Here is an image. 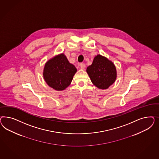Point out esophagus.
Wrapping results in <instances>:
<instances>
[{
    "mask_svg": "<svg viewBox=\"0 0 159 159\" xmlns=\"http://www.w3.org/2000/svg\"><path fill=\"white\" fill-rule=\"evenodd\" d=\"M80 66L81 69H84L86 68V65H85V64H84V63H81V64L80 65Z\"/></svg>",
    "mask_w": 159,
    "mask_h": 159,
    "instance_id": "obj_1",
    "label": "esophagus"
}]
</instances>
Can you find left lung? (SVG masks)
I'll list each match as a JSON object with an SVG mask.
<instances>
[{"instance_id": "8db88e82", "label": "left lung", "mask_w": 159, "mask_h": 159, "mask_svg": "<svg viewBox=\"0 0 159 159\" xmlns=\"http://www.w3.org/2000/svg\"><path fill=\"white\" fill-rule=\"evenodd\" d=\"M86 72L92 83L99 89L106 90L116 82L117 73L116 66L108 58L98 54Z\"/></svg>"}]
</instances>
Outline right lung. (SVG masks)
Instances as JSON below:
<instances>
[{"instance_id": "1", "label": "right lung", "mask_w": 159, "mask_h": 159, "mask_svg": "<svg viewBox=\"0 0 159 159\" xmlns=\"http://www.w3.org/2000/svg\"><path fill=\"white\" fill-rule=\"evenodd\" d=\"M76 72L77 69L62 53L49 59L45 63L43 77L49 86L55 90L62 91L70 84Z\"/></svg>"}]
</instances>
